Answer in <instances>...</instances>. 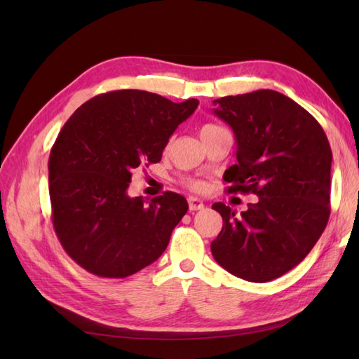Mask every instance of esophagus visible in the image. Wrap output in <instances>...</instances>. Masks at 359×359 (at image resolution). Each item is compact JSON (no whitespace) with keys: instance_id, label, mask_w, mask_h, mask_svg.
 <instances>
[{"instance_id":"34e87169","label":"esophagus","mask_w":359,"mask_h":359,"mask_svg":"<svg viewBox=\"0 0 359 359\" xmlns=\"http://www.w3.org/2000/svg\"><path fill=\"white\" fill-rule=\"evenodd\" d=\"M188 207H189V211L202 210L203 208V202L201 199H197V197H189V199H188Z\"/></svg>"}]
</instances>
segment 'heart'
<instances>
[{
  "instance_id": "heart-1",
  "label": "heart",
  "mask_w": 359,
  "mask_h": 359,
  "mask_svg": "<svg viewBox=\"0 0 359 359\" xmlns=\"http://www.w3.org/2000/svg\"><path fill=\"white\" fill-rule=\"evenodd\" d=\"M215 128H217V126H216V125H211V123H208V125H203V126H202V129H201V135H202L203 133L211 131V129H215ZM182 184H184L187 188L193 189V191H202V189L205 188V184H203V182H202L201 179L187 177V179L182 180Z\"/></svg>"
}]
</instances>
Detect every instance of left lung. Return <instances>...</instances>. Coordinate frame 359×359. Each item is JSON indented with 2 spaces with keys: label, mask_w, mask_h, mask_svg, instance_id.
I'll return each mask as SVG.
<instances>
[{
  "label": "left lung",
  "mask_w": 359,
  "mask_h": 359,
  "mask_svg": "<svg viewBox=\"0 0 359 359\" xmlns=\"http://www.w3.org/2000/svg\"><path fill=\"white\" fill-rule=\"evenodd\" d=\"M212 103L238 143V163L224 174L228 193H251L257 201L241 216L225 203L212 205L224 226L211 253L234 276L269 282L299 264L329 222L330 143L310 112L276 90Z\"/></svg>",
  "instance_id": "left-lung-1"
}]
</instances>
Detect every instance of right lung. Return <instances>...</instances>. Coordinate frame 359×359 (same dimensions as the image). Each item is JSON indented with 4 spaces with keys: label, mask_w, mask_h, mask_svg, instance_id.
Instances as JSON below:
<instances>
[{
    "label": "right lung",
    "mask_w": 359,
    "mask_h": 359,
    "mask_svg": "<svg viewBox=\"0 0 359 359\" xmlns=\"http://www.w3.org/2000/svg\"><path fill=\"white\" fill-rule=\"evenodd\" d=\"M199 100L174 103L137 89L95 95L75 111L49 156L52 224L81 269L121 279L162 256L188 211L184 196L129 197L133 171L157 163Z\"/></svg>",
    "instance_id": "right-lung-1"
}]
</instances>
